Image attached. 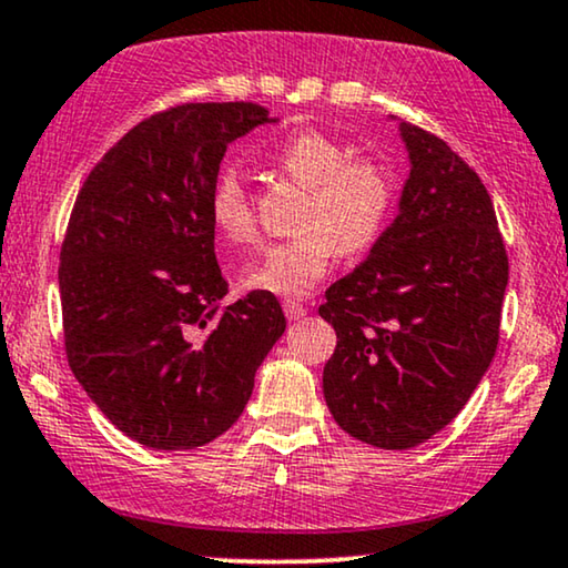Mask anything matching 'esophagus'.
<instances>
[{
	"label": "esophagus",
	"instance_id": "34e87169",
	"mask_svg": "<svg viewBox=\"0 0 568 568\" xmlns=\"http://www.w3.org/2000/svg\"><path fill=\"white\" fill-rule=\"evenodd\" d=\"M283 312H285V316H288V322H298L306 316V306L296 298H288V301H283Z\"/></svg>",
	"mask_w": 568,
	"mask_h": 568
}]
</instances>
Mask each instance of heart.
I'll return each mask as SVG.
<instances>
[{"instance_id":"b5f03b06","label":"heart","mask_w":568,"mask_h":568,"mask_svg":"<svg viewBox=\"0 0 568 568\" xmlns=\"http://www.w3.org/2000/svg\"><path fill=\"white\" fill-rule=\"evenodd\" d=\"M272 161L285 176L308 189L301 236L272 244L241 283L272 296H306L335 262L376 244L395 207V176L387 165L351 155L343 142L320 130H298L280 142ZM210 221L229 241H248L256 231L252 200L236 173H223L210 192Z\"/></svg>"}]
</instances>
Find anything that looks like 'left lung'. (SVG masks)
Listing matches in <instances>:
<instances>
[{
    "label": "left lung",
    "mask_w": 568,
    "mask_h": 568,
    "mask_svg": "<svg viewBox=\"0 0 568 568\" xmlns=\"http://www.w3.org/2000/svg\"><path fill=\"white\" fill-rule=\"evenodd\" d=\"M410 173L397 217L320 316L337 332L322 389L337 426L379 449H410L463 410L488 372L509 260L478 173L399 121Z\"/></svg>",
    "instance_id": "left-lung-1"
}]
</instances>
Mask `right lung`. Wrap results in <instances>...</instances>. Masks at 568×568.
I'll list each match as a JSON object with an SVG mask.
<instances>
[{
    "instance_id": "add662e5",
    "label": "right lung",
    "mask_w": 568,
    "mask_h": 568,
    "mask_svg": "<svg viewBox=\"0 0 568 568\" xmlns=\"http://www.w3.org/2000/svg\"><path fill=\"white\" fill-rule=\"evenodd\" d=\"M277 121L256 103H184L140 121L72 207L59 264L74 379L142 447L225 434L285 332L272 293L221 304L213 192L225 148Z\"/></svg>"
}]
</instances>
